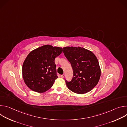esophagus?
<instances>
[{"mask_svg": "<svg viewBox=\"0 0 127 127\" xmlns=\"http://www.w3.org/2000/svg\"><path fill=\"white\" fill-rule=\"evenodd\" d=\"M61 77H62V78H64V77H65V75L64 74H63V75H61Z\"/></svg>", "mask_w": 127, "mask_h": 127, "instance_id": "34e87169", "label": "esophagus"}]
</instances>
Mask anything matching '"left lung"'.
<instances>
[{
  "label": "left lung",
  "instance_id": "left-lung-1",
  "mask_svg": "<svg viewBox=\"0 0 127 127\" xmlns=\"http://www.w3.org/2000/svg\"><path fill=\"white\" fill-rule=\"evenodd\" d=\"M63 53L73 71L71 81H66L68 89L79 95L92 90L98 83L101 74L95 55L92 51L80 47H64Z\"/></svg>",
  "mask_w": 127,
  "mask_h": 127
}]
</instances>
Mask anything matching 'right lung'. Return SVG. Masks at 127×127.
I'll list each match as a JSON object with an SVG mask.
<instances>
[{"instance_id": "add662e5", "label": "right lung", "mask_w": 127, "mask_h": 127, "mask_svg": "<svg viewBox=\"0 0 127 127\" xmlns=\"http://www.w3.org/2000/svg\"><path fill=\"white\" fill-rule=\"evenodd\" d=\"M63 51L62 48L46 45L32 51L22 67L23 77L32 90L43 93L49 90L58 78L55 59Z\"/></svg>"}]
</instances>
